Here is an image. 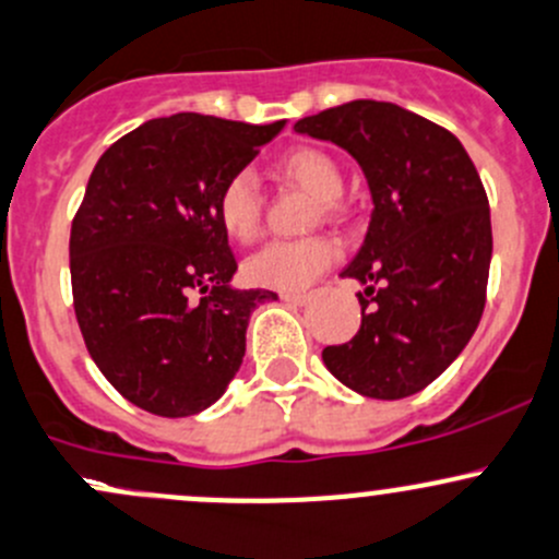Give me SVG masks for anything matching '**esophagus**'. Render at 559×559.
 <instances>
[{
	"label": "esophagus",
	"mask_w": 559,
	"mask_h": 559,
	"mask_svg": "<svg viewBox=\"0 0 559 559\" xmlns=\"http://www.w3.org/2000/svg\"><path fill=\"white\" fill-rule=\"evenodd\" d=\"M280 298L285 304H290V307H304L309 301L307 293H280Z\"/></svg>",
	"instance_id": "obj_1"
}]
</instances>
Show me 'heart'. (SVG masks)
I'll return each mask as SVG.
<instances>
[{
	"label": "heart",
	"instance_id": "1",
	"mask_svg": "<svg viewBox=\"0 0 559 559\" xmlns=\"http://www.w3.org/2000/svg\"><path fill=\"white\" fill-rule=\"evenodd\" d=\"M280 170L282 176H287L304 190L312 192L318 201H323L325 212L340 198L342 170L336 159L320 148H293L280 163ZM214 212H217V223L228 239L239 241V245H250L258 239L263 223V201L252 170H239L219 187ZM336 255H340V250L325 236L272 241L255 255L247 258L245 274L258 287L301 293L336 261Z\"/></svg>",
	"mask_w": 559,
	"mask_h": 559
}]
</instances>
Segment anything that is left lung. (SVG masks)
<instances>
[{"mask_svg": "<svg viewBox=\"0 0 559 559\" xmlns=\"http://www.w3.org/2000/svg\"><path fill=\"white\" fill-rule=\"evenodd\" d=\"M293 130L345 148L374 206L342 272L364 285L361 329L325 347V369L372 400L418 394L465 350L484 312L491 219L478 170L460 138L394 103L353 99Z\"/></svg>", "mask_w": 559, "mask_h": 559, "instance_id": "obj_1", "label": "left lung"}]
</instances>
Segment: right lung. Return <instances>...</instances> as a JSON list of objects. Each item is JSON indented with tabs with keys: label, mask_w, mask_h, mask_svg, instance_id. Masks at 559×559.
Segmentation results:
<instances>
[{
	"label": "right lung",
	"mask_w": 559,
	"mask_h": 559,
	"mask_svg": "<svg viewBox=\"0 0 559 559\" xmlns=\"http://www.w3.org/2000/svg\"><path fill=\"white\" fill-rule=\"evenodd\" d=\"M282 127L163 116L94 165L70 230L75 318L99 372L141 411L185 418L214 405L241 367L252 309L277 298L230 285L214 203Z\"/></svg>",
	"instance_id": "add662e5"
}]
</instances>
